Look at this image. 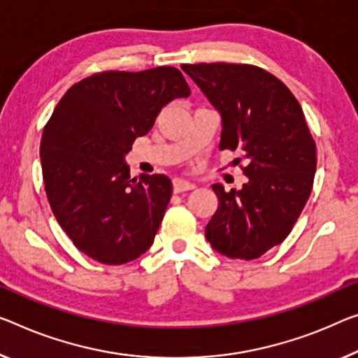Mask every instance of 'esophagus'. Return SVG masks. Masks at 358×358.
Masks as SVG:
<instances>
[{
  "mask_svg": "<svg viewBox=\"0 0 358 358\" xmlns=\"http://www.w3.org/2000/svg\"><path fill=\"white\" fill-rule=\"evenodd\" d=\"M195 184L189 182V180H184V179H174L173 182V189H174V194H180V192H187V190H194L195 189Z\"/></svg>",
  "mask_w": 358,
  "mask_h": 358,
  "instance_id": "obj_1",
  "label": "esophagus"
}]
</instances>
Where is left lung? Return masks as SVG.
<instances>
[{
    "label": "left lung",
    "mask_w": 358,
    "mask_h": 358,
    "mask_svg": "<svg viewBox=\"0 0 358 358\" xmlns=\"http://www.w3.org/2000/svg\"><path fill=\"white\" fill-rule=\"evenodd\" d=\"M182 69L221 113L219 148L243 152L241 190L214 184L217 210L206 240L232 259H257L282 243L313 185L315 142L304 112L287 86L248 64H184Z\"/></svg>",
    "instance_id": "1"
}]
</instances>
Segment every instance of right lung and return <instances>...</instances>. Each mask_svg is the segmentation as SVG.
<instances>
[{
    "mask_svg": "<svg viewBox=\"0 0 358 358\" xmlns=\"http://www.w3.org/2000/svg\"><path fill=\"white\" fill-rule=\"evenodd\" d=\"M190 87L174 67L101 71L60 99L40 157L51 210L73 245L108 266L150 248L173 194L164 174L131 178L124 157L160 110Z\"/></svg>",
    "mask_w": 358,
    "mask_h": 358,
    "instance_id": "1",
    "label": "right lung"
}]
</instances>
